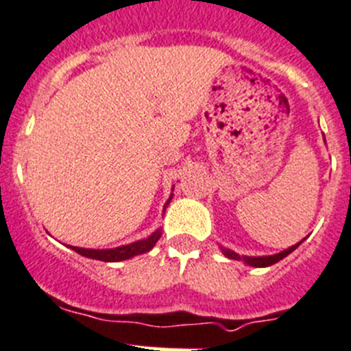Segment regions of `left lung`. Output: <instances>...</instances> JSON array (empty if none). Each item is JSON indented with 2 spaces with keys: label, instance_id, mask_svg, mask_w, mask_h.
<instances>
[{
  "label": "left lung",
  "instance_id": "obj_1",
  "mask_svg": "<svg viewBox=\"0 0 351 351\" xmlns=\"http://www.w3.org/2000/svg\"><path fill=\"white\" fill-rule=\"evenodd\" d=\"M303 241H304V239H303ZM303 241H300L298 244L291 245V247H287V250L280 251V253L270 254V256H241V254H237L235 251H232V250H227V247H223V245H220V250H221V253H223L227 258H230V260L244 261V263L250 265V267L263 268V267H270V265H274V263H277V261L284 260V258H286L287 254L293 253V251L296 250L298 245H300Z\"/></svg>",
  "mask_w": 351,
  "mask_h": 351
}]
</instances>
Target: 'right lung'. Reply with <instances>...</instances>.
<instances>
[{
    "label": "right lung",
    "instance_id": "1",
    "mask_svg": "<svg viewBox=\"0 0 351 351\" xmlns=\"http://www.w3.org/2000/svg\"><path fill=\"white\" fill-rule=\"evenodd\" d=\"M173 197V194H171ZM171 197L168 199V202L165 204V209L166 206L169 204V201H171ZM160 228H157L156 232H152V234L149 235L147 239H142V241H135L131 242V244H126V245H119V247H112V250H88V247H76V245H71L72 251H76L77 254H81V256H86V258H91V260H98V261H123V260H130V258L133 256H138V254H143L147 253V251H150L156 245V242L159 241L160 237Z\"/></svg>",
    "mask_w": 351,
    "mask_h": 351
}]
</instances>
